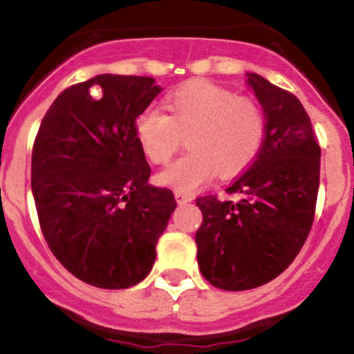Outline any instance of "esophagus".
<instances>
[{"mask_svg":"<svg viewBox=\"0 0 354 354\" xmlns=\"http://www.w3.org/2000/svg\"><path fill=\"white\" fill-rule=\"evenodd\" d=\"M174 198H176L178 203H188V202H192L190 195L181 194V192H176V194H174Z\"/></svg>","mask_w":354,"mask_h":354,"instance_id":"obj_1","label":"esophagus"}]
</instances>
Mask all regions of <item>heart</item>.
Masks as SVG:
<instances>
[{"mask_svg": "<svg viewBox=\"0 0 354 354\" xmlns=\"http://www.w3.org/2000/svg\"><path fill=\"white\" fill-rule=\"evenodd\" d=\"M167 113L145 109L135 121V137L145 156L164 164L180 149L183 137L190 151L157 174V183L192 194L217 173L243 171L260 152L266 116L252 99L205 80L181 85L164 99Z\"/></svg>", "mask_w": 354, "mask_h": 354, "instance_id": "b5f03b06", "label": "heart"}]
</instances>
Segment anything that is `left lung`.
I'll use <instances>...</instances> for the list:
<instances>
[{"mask_svg": "<svg viewBox=\"0 0 354 354\" xmlns=\"http://www.w3.org/2000/svg\"><path fill=\"white\" fill-rule=\"evenodd\" d=\"M246 84L266 114L262 149L226 190L240 200L197 198L200 272L226 291L259 288L291 266L312 227L320 181L319 142L299 99L257 73H246Z\"/></svg>", "mask_w": 354, "mask_h": 354, "instance_id": "obj_1", "label": "left lung"}]
</instances>
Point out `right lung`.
Masks as SVG:
<instances>
[{"label":"right lung","instance_id":"add662e5","mask_svg":"<svg viewBox=\"0 0 354 354\" xmlns=\"http://www.w3.org/2000/svg\"><path fill=\"white\" fill-rule=\"evenodd\" d=\"M162 91L152 77L97 75L63 91L32 149V195L42 234L68 272L102 289L131 288L156 262L176 209L149 183L135 121Z\"/></svg>","mask_w":354,"mask_h":354}]
</instances>
